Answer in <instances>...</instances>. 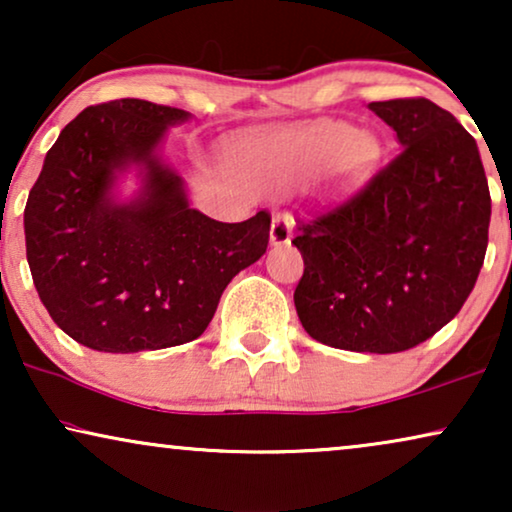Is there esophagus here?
I'll return each instance as SVG.
<instances>
[{
  "instance_id": "1",
  "label": "esophagus",
  "mask_w": 512,
  "mask_h": 512,
  "mask_svg": "<svg viewBox=\"0 0 512 512\" xmlns=\"http://www.w3.org/2000/svg\"><path fill=\"white\" fill-rule=\"evenodd\" d=\"M293 237V219L289 214H277L270 223V244L279 247V244H289Z\"/></svg>"
}]
</instances>
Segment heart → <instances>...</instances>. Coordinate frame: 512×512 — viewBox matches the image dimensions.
Returning <instances> with one entry per match:
<instances>
[{
	"label": "heart",
	"mask_w": 512,
	"mask_h": 512,
	"mask_svg": "<svg viewBox=\"0 0 512 512\" xmlns=\"http://www.w3.org/2000/svg\"><path fill=\"white\" fill-rule=\"evenodd\" d=\"M380 153V139L370 130L319 121L254 139L242 149L240 163L249 177L268 184H289L319 167L328 191L352 193L375 172Z\"/></svg>",
	"instance_id": "b5f03b06"
}]
</instances>
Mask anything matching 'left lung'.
Instances as JSON below:
<instances>
[{
  "label": "left lung",
  "mask_w": 512,
  "mask_h": 512,
  "mask_svg": "<svg viewBox=\"0 0 512 512\" xmlns=\"http://www.w3.org/2000/svg\"><path fill=\"white\" fill-rule=\"evenodd\" d=\"M401 153L347 205L300 221L293 293L310 338L394 354L457 317L478 282L492 198L475 139L424 97L370 102Z\"/></svg>",
  "instance_id": "left-lung-1"
}]
</instances>
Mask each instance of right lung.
I'll list each match as a JSON object with an SVG mask.
<instances>
[{"instance_id":"add662e5","label":"right lung","mask_w":512,"mask_h":512,"mask_svg":"<svg viewBox=\"0 0 512 512\" xmlns=\"http://www.w3.org/2000/svg\"><path fill=\"white\" fill-rule=\"evenodd\" d=\"M186 121L135 97L97 104L46 153L25 207L27 263L51 319L83 347L135 354L200 338L230 279L268 249L265 212L221 223L191 207L165 158L167 132Z\"/></svg>"}]
</instances>
